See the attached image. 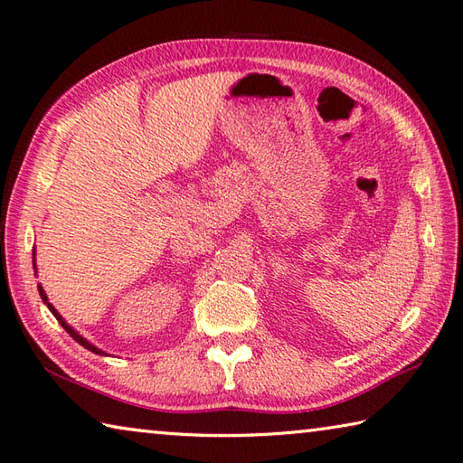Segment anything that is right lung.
Masks as SVG:
<instances>
[{
  "label": "right lung",
  "mask_w": 463,
  "mask_h": 463,
  "mask_svg": "<svg viewBox=\"0 0 463 463\" xmlns=\"http://www.w3.org/2000/svg\"><path fill=\"white\" fill-rule=\"evenodd\" d=\"M37 289H39V295H41V299H43V303L49 307V311L51 313H53L55 315V318H57V321L61 323V326H63L65 328V331L71 335V336H73L75 338V341L79 343V345H83L85 348H89V351H92V353H95V354H105V353H102L100 351V348H97V346H92L89 341H85V338L83 336H80L77 331H75V328H71L65 321H63V317H61L59 313H57V309H55V307L53 305H51L49 301H47V295H45V291H43V287H41V285H37Z\"/></svg>",
  "instance_id": "right-lung-1"
}]
</instances>
